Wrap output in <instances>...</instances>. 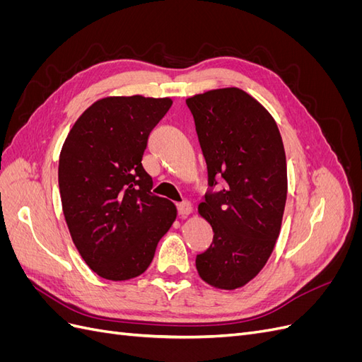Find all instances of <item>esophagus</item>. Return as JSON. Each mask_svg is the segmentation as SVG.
Returning a JSON list of instances; mask_svg holds the SVG:
<instances>
[{"mask_svg":"<svg viewBox=\"0 0 362 362\" xmlns=\"http://www.w3.org/2000/svg\"><path fill=\"white\" fill-rule=\"evenodd\" d=\"M192 211H193V206H192V204L189 201H184V202L178 204V214L181 217L189 216Z\"/></svg>","mask_w":362,"mask_h":362,"instance_id":"34e87169","label":"esophagus"}]
</instances>
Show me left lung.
<instances>
[{
    "label": "left lung",
    "instance_id": "1",
    "mask_svg": "<svg viewBox=\"0 0 362 362\" xmlns=\"http://www.w3.org/2000/svg\"><path fill=\"white\" fill-rule=\"evenodd\" d=\"M208 169L199 214L213 243L196 257L199 276L222 290L243 287L264 267L281 231L287 201L286 151L275 119L237 87L189 98ZM224 189H212L216 180Z\"/></svg>",
    "mask_w": 362,
    "mask_h": 362
}]
</instances>
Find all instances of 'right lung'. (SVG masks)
Masks as SVG:
<instances>
[{
    "instance_id": "add662e5",
    "label": "right lung",
    "mask_w": 362,
    "mask_h": 362,
    "mask_svg": "<svg viewBox=\"0 0 362 362\" xmlns=\"http://www.w3.org/2000/svg\"><path fill=\"white\" fill-rule=\"evenodd\" d=\"M170 105V98H103L63 144V214L86 264L104 279L141 275L177 218L175 205L151 192L152 178L141 166L151 131Z\"/></svg>"
}]
</instances>
